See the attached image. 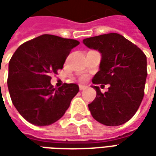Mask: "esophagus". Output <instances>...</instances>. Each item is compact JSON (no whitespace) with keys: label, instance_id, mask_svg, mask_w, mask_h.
Wrapping results in <instances>:
<instances>
[{"label":"esophagus","instance_id":"34e87169","mask_svg":"<svg viewBox=\"0 0 156 156\" xmlns=\"http://www.w3.org/2000/svg\"><path fill=\"white\" fill-rule=\"evenodd\" d=\"M85 88H86V86H83V85H79V89L80 90H84Z\"/></svg>","mask_w":156,"mask_h":156}]
</instances>
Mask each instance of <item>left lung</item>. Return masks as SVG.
Returning <instances> with one entry per match:
<instances>
[{
	"label": "left lung",
	"instance_id": "8db88e82",
	"mask_svg": "<svg viewBox=\"0 0 156 156\" xmlns=\"http://www.w3.org/2000/svg\"><path fill=\"white\" fill-rule=\"evenodd\" d=\"M83 44L101 53L99 71L94 84H109L108 92L97 93L88 108L94 119L118 126L133 117L144 97L147 77L146 56L136 45L118 33H108L83 39Z\"/></svg>",
	"mask_w": 156,
	"mask_h": 156
}]
</instances>
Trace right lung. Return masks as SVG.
I'll return each instance as SVG.
<instances>
[{
	"mask_svg": "<svg viewBox=\"0 0 156 156\" xmlns=\"http://www.w3.org/2000/svg\"><path fill=\"white\" fill-rule=\"evenodd\" d=\"M79 41L54 35L39 36L22 44L9 62L7 86L12 104L29 123L46 126L61 119L79 91L75 83L54 88L57 74Z\"/></svg>",
	"mask_w": 156,
	"mask_h": 156,
	"instance_id": "obj_1",
	"label": "right lung"
}]
</instances>
